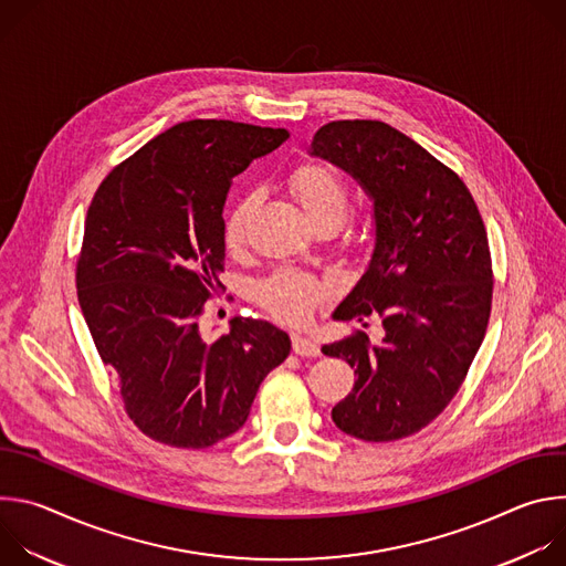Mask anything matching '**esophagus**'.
<instances>
[{"label": "esophagus", "mask_w": 566, "mask_h": 566, "mask_svg": "<svg viewBox=\"0 0 566 566\" xmlns=\"http://www.w3.org/2000/svg\"><path fill=\"white\" fill-rule=\"evenodd\" d=\"M291 343H293V352L297 354V356H302V358H315V356H319V347L311 340V338H306V336H293L291 338Z\"/></svg>", "instance_id": "esophagus-1"}]
</instances>
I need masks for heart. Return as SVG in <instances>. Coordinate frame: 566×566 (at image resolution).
Listing matches in <instances>:
<instances>
[{
  "instance_id": "heart-1",
  "label": "heart",
  "mask_w": 566,
  "mask_h": 566,
  "mask_svg": "<svg viewBox=\"0 0 566 566\" xmlns=\"http://www.w3.org/2000/svg\"><path fill=\"white\" fill-rule=\"evenodd\" d=\"M289 192L315 226L329 221L340 226L352 206V192L345 177L327 164H304L289 175ZM258 210V195H241L223 221V244L230 253L247 247L249 226ZM327 297V289L319 280L300 271H277L258 286L262 306L282 322H304L311 311Z\"/></svg>"
}]
</instances>
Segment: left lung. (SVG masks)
Wrapping results in <instances>:
<instances>
[{
  "mask_svg": "<svg viewBox=\"0 0 566 566\" xmlns=\"http://www.w3.org/2000/svg\"><path fill=\"white\" fill-rule=\"evenodd\" d=\"M374 201L376 241L336 319L378 315L385 336L356 332L322 347L345 358L354 389L332 410L349 437L385 443L432 423L459 391L493 302L486 228L465 184L428 149L380 120H334L311 143Z\"/></svg>",
  "mask_w": 566,
  "mask_h": 566,
  "instance_id": "8db88e82",
  "label": "left lung"
}]
</instances>
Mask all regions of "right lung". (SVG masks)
Listing matches in <instances>:
<instances>
[{"mask_svg":"<svg viewBox=\"0 0 566 566\" xmlns=\"http://www.w3.org/2000/svg\"><path fill=\"white\" fill-rule=\"evenodd\" d=\"M286 138L282 127L179 123L116 166L87 210L77 302L127 417L158 443L199 450L237 432L291 352L266 319L232 317L212 343L199 332L223 289L230 184Z\"/></svg>","mask_w":566,"mask_h":566,"instance_id":"right-lung-1","label":"right lung"}]
</instances>
